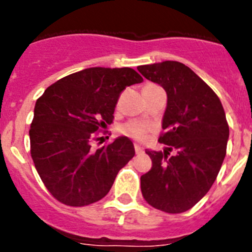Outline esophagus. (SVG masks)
Listing matches in <instances>:
<instances>
[{
  "instance_id": "obj_1",
  "label": "esophagus",
  "mask_w": 252,
  "mask_h": 252,
  "mask_svg": "<svg viewBox=\"0 0 252 252\" xmlns=\"http://www.w3.org/2000/svg\"><path fill=\"white\" fill-rule=\"evenodd\" d=\"M135 151H136V154L144 153V150H142V148L139 145V144H135Z\"/></svg>"
}]
</instances>
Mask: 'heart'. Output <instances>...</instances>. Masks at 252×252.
Listing matches in <instances>:
<instances>
[{"label":"heart","instance_id":"1","mask_svg":"<svg viewBox=\"0 0 252 252\" xmlns=\"http://www.w3.org/2000/svg\"><path fill=\"white\" fill-rule=\"evenodd\" d=\"M149 126L141 121H130L121 127V132L128 137L144 141L148 135Z\"/></svg>","mask_w":252,"mask_h":252}]
</instances>
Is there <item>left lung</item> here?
<instances>
[{
    "mask_svg": "<svg viewBox=\"0 0 252 252\" xmlns=\"http://www.w3.org/2000/svg\"><path fill=\"white\" fill-rule=\"evenodd\" d=\"M168 97L162 117L164 153L146 149L153 166L141 175V192L154 208L182 213L192 208L215 183L226 157L230 128L221 101L192 69L179 62L137 66ZM174 148L176 154L168 151Z\"/></svg>",
    "mask_w": 252,
    "mask_h": 252,
    "instance_id": "obj_1",
    "label": "left lung"
}]
</instances>
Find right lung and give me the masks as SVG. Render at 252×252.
<instances>
[{
	"label": "right lung",
	"instance_id": "1",
	"mask_svg": "<svg viewBox=\"0 0 252 252\" xmlns=\"http://www.w3.org/2000/svg\"><path fill=\"white\" fill-rule=\"evenodd\" d=\"M142 81L132 68L94 66L62 78L37 99L29 131L31 158L58 201L88 206L110 192L135 155L133 144L120 136L93 150L91 142L112 122L120 93Z\"/></svg>",
	"mask_w": 252,
	"mask_h": 252
}]
</instances>
